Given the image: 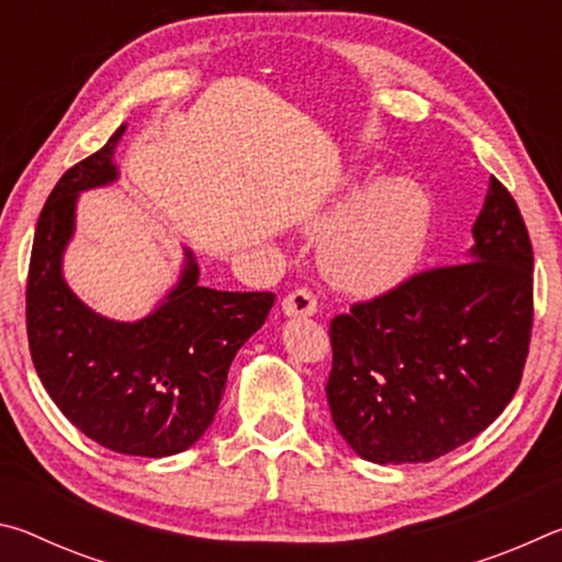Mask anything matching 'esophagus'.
Instances as JSON below:
<instances>
[{
	"mask_svg": "<svg viewBox=\"0 0 562 562\" xmlns=\"http://www.w3.org/2000/svg\"><path fill=\"white\" fill-rule=\"evenodd\" d=\"M317 310H319L317 294L307 288L294 290L282 300V312L288 317H312L317 315Z\"/></svg>",
	"mask_w": 562,
	"mask_h": 562,
	"instance_id": "34e87169",
	"label": "esophagus"
}]
</instances>
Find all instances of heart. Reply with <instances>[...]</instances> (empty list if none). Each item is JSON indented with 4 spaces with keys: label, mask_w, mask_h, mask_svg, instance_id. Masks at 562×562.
<instances>
[{
    "label": "heart",
    "mask_w": 562,
    "mask_h": 562,
    "mask_svg": "<svg viewBox=\"0 0 562 562\" xmlns=\"http://www.w3.org/2000/svg\"><path fill=\"white\" fill-rule=\"evenodd\" d=\"M347 193L312 223L322 240V268L337 288L379 294L396 288L422 260L431 231L429 193L414 178L392 176Z\"/></svg>",
    "instance_id": "1"
}]
</instances>
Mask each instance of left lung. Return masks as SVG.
I'll list each match as a JSON object with an SVG mask.
<instances>
[{"label":"left lung","mask_w":562,"mask_h":562,"mask_svg":"<svg viewBox=\"0 0 562 562\" xmlns=\"http://www.w3.org/2000/svg\"><path fill=\"white\" fill-rule=\"evenodd\" d=\"M530 329L528 227L491 176L465 262L416 272L331 319V422L364 461L439 459L508 406Z\"/></svg>","instance_id":"1"}]
</instances>
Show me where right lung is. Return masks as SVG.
<instances>
[{"mask_svg":"<svg viewBox=\"0 0 562 562\" xmlns=\"http://www.w3.org/2000/svg\"><path fill=\"white\" fill-rule=\"evenodd\" d=\"M123 131L66 170L44 205L26 278V337L36 374L76 429L116 453L164 459L213 424L233 357L262 327L274 294L201 288L186 250L178 284L144 319H106L76 297L61 274L76 198L119 178L113 150Z\"/></svg>","mask_w":562,"mask_h":562,"instance_id":"add662e5","label":"right lung"}]
</instances>
